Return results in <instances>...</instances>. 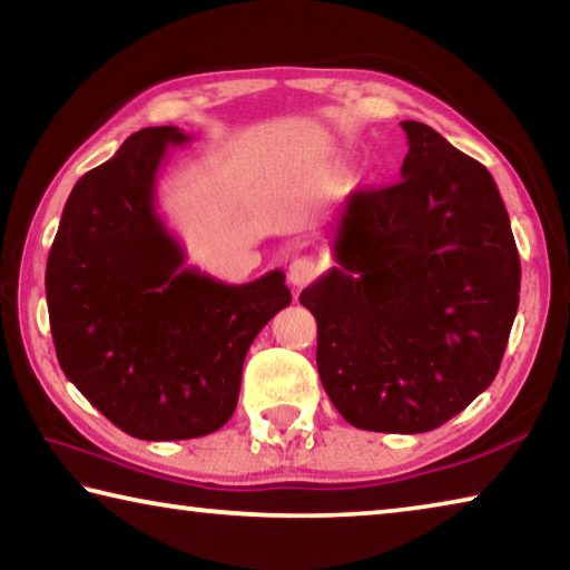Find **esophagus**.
<instances>
[{
	"label": "esophagus",
	"instance_id": "1",
	"mask_svg": "<svg viewBox=\"0 0 570 570\" xmlns=\"http://www.w3.org/2000/svg\"><path fill=\"white\" fill-rule=\"evenodd\" d=\"M316 274H320V266H316L314 258H308V256L294 258L292 266H288V282H292L296 288L312 284Z\"/></svg>",
	"mask_w": 570,
	"mask_h": 570
}]
</instances>
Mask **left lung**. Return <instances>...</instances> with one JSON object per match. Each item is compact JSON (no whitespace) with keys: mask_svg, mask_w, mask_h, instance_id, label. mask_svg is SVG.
<instances>
[{"mask_svg":"<svg viewBox=\"0 0 570 570\" xmlns=\"http://www.w3.org/2000/svg\"><path fill=\"white\" fill-rule=\"evenodd\" d=\"M400 180L354 190L336 264L298 302L314 314L316 366L360 430L417 435L495 380L515 322L520 258L493 176L430 125L404 120Z\"/></svg>","mask_w":570,"mask_h":570,"instance_id":"1","label":"left lung"}]
</instances>
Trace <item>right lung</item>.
I'll return each instance as SVG.
<instances>
[{
	"label": "right lung",
	"instance_id": "add662e5",
	"mask_svg": "<svg viewBox=\"0 0 570 570\" xmlns=\"http://www.w3.org/2000/svg\"><path fill=\"white\" fill-rule=\"evenodd\" d=\"M173 125L130 135L75 183L47 258L57 360L92 407L138 440L216 432L236 410L250 342L292 304L284 272L224 284L183 268L156 210Z\"/></svg>",
	"mask_w": 570,
	"mask_h": 570
}]
</instances>
